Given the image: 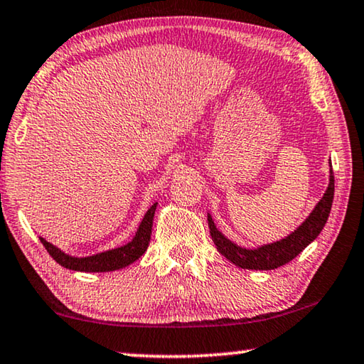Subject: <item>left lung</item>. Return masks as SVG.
I'll return each mask as SVG.
<instances>
[{
  "mask_svg": "<svg viewBox=\"0 0 364 364\" xmlns=\"http://www.w3.org/2000/svg\"><path fill=\"white\" fill-rule=\"evenodd\" d=\"M333 191H335V180L333 173L330 175V183L327 191H325L323 198L318 200L316 209L312 210L311 215L307 217L306 222H302L299 229L292 232L291 235L279 242L269 243V245L255 248V250H247V248L237 247L235 243L220 234L215 229L214 220L208 215L209 222V232L210 237L215 243L217 250H219L224 257L232 262L237 267L243 269H274L283 267V264L289 263L292 258H296L309 243L314 242L317 235L321 234L325 222L328 219L330 209H332L333 203Z\"/></svg>",
  "mask_w": 364,
  "mask_h": 364,
  "instance_id": "left-lung-1",
  "label": "left lung"
}]
</instances>
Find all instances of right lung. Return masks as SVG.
Returning <instances> with one entry per match:
<instances>
[{"instance_id":"obj_1","label":"right lung","mask_w":364,"mask_h":364,"mask_svg":"<svg viewBox=\"0 0 364 364\" xmlns=\"http://www.w3.org/2000/svg\"><path fill=\"white\" fill-rule=\"evenodd\" d=\"M155 209H156V204L151 205V208L147 210V214L144 215V219L139 225L137 234H135V237L132 238V242H129L127 245L124 247L114 248V250H109V252L93 255V257L75 258V257H70L67 253H63L62 250H58L57 247H53L52 243L43 240V238H41V242L42 245L46 247L48 255H50L58 264H62L63 268L85 271V273H88V271L90 273L114 271L134 263L135 259H139L145 253V250H147L150 243V235H151V225H154Z\"/></svg>"}]
</instances>
